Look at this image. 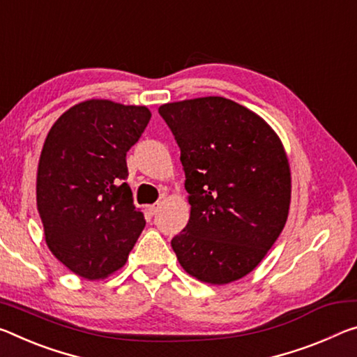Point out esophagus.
Listing matches in <instances>:
<instances>
[{"label": "esophagus", "mask_w": 357, "mask_h": 357, "mask_svg": "<svg viewBox=\"0 0 357 357\" xmlns=\"http://www.w3.org/2000/svg\"><path fill=\"white\" fill-rule=\"evenodd\" d=\"M158 209H160V203H154V205H149V213L155 214Z\"/></svg>", "instance_id": "esophagus-1"}]
</instances>
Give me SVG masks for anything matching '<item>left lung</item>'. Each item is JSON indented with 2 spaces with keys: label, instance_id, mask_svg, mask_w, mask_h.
<instances>
[{
  "label": "left lung",
  "instance_id": "left-lung-1",
  "mask_svg": "<svg viewBox=\"0 0 357 357\" xmlns=\"http://www.w3.org/2000/svg\"><path fill=\"white\" fill-rule=\"evenodd\" d=\"M158 114L181 149L189 222L172 240L181 267L208 284L246 276L289 214L291 169L281 139L256 112L224 97L167 103Z\"/></svg>",
  "mask_w": 357,
  "mask_h": 357
}]
</instances>
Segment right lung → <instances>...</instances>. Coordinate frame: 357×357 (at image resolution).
<instances>
[{
  "mask_svg": "<svg viewBox=\"0 0 357 357\" xmlns=\"http://www.w3.org/2000/svg\"><path fill=\"white\" fill-rule=\"evenodd\" d=\"M149 119L146 106L87 100L56 119L44 141L36 203L46 243L82 278L101 280L123 267L144 229L126 183V157Z\"/></svg>",
  "mask_w": 357,
  "mask_h": 357,
  "instance_id": "add662e5",
  "label": "right lung"
}]
</instances>
